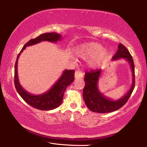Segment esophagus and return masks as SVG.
Wrapping results in <instances>:
<instances>
[{
  "instance_id": "1",
  "label": "esophagus",
  "mask_w": 147,
  "mask_h": 147,
  "mask_svg": "<svg viewBox=\"0 0 147 147\" xmlns=\"http://www.w3.org/2000/svg\"><path fill=\"white\" fill-rule=\"evenodd\" d=\"M83 76H84V74L82 73V72L79 71H75V73H74V78H82Z\"/></svg>"
}]
</instances>
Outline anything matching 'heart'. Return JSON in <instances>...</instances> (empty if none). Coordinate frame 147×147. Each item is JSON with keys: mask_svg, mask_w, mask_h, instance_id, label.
<instances>
[{"mask_svg": "<svg viewBox=\"0 0 147 147\" xmlns=\"http://www.w3.org/2000/svg\"><path fill=\"white\" fill-rule=\"evenodd\" d=\"M75 53L80 58L89 59L88 64L91 67H96L103 63L108 59L109 53L107 49H103L102 45L94 42H89L78 45Z\"/></svg>", "mask_w": 147, "mask_h": 147, "instance_id": "b5f03b06", "label": "heart"}]
</instances>
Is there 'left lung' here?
I'll use <instances>...</instances> for the list:
<instances>
[{
	"mask_svg": "<svg viewBox=\"0 0 147 147\" xmlns=\"http://www.w3.org/2000/svg\"><path fill=\"white\" fill-rule=\"evenodd\" d=\"M121 58H124L130 65L132 72V83L127 93L118 100H112L106 97L99 90L98 84L99 78L102 73V69L91 71L85 73V87L83 91V98L87 107L91 111L105 113L116 111L123 106L130 98L135 86L134 60L128 50L123 45L119 44L117 52L112 57V60H118Z\"/></svg>",
	"mask_w": 147,
	"mask_h": 147,
	"instance_id": "obj_1",
	"label": "left lung"
}]
</instances>
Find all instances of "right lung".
Instances as JSON below:
<instances>
[{"mask_svg": "<svg viewBox=\"0 0 147 147\" xmlns=\"http://www.w3.org/2000/svg\"><path fill=\"white\" fill-rule=\"evenodd\" d=\"M62 36L61 34L56 32L43 34L35 39H32L24 45L21 52L18 54L17 60L15 65V77L14 84L16 90L18 92L21 98L28 103L29 105L40 110H51L58 106L63 100L64 92L66 88L73 82L74 80V70H64L63 73L57 80L56 82L51 87V88L45 93L40 94H32L26 91L20 84L17 74V63L18 59L21 53L26 49V47L32 46L34 45L40 43L41 41H49L56 43L61 41Z\"/></svg>", "mask_w": 147, "mask_h": 147, "instance_id": "obj_1", "label": "right lung"}]
</instances>
